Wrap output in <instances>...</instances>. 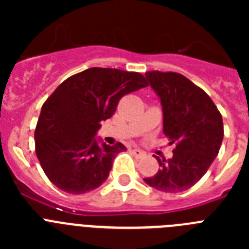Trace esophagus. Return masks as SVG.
Returning a JSON list of instances; mask_svg holds the SVG:
<instances>
[{"label":"esophagus","instance_id":"obj_1","mask_svg":"<svg viewBox=\"0 0 249 249\" xmlns=\"http://www.w3.org/2000/svg\"><path fill=\"white\" fill-rule=\"evenodd\" d=\"M132 155L136 158H142L144 156V152H142L141 149H132Z\"/></svg>","mask_w":249,"mask_h":249}]
</instances>
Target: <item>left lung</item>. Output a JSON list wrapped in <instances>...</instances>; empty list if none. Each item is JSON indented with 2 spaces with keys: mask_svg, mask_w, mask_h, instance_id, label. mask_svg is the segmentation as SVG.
<instances>
[{
  "mask_svg": "<svg viewBox=\"0 0 249 249\" xmlns=\"http://www.w3.org/2000/svg\"><path fill=\"white\" fill-rule=\"evenodd\" d=\"M163 109V133L176 144L173 157H156L160 169L144 178L167 193L183 192L206 175L223 140L222 114L201 87L177 72H146Z\"/></svg>",
  "mask_w": 249,
  "mask_h": 249,
  "instance_id": "obj_1",
  "label": "left lung"
}]
</instances>
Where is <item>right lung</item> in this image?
<instances>
[{
    "instance_id": "right-lung-1",
    "label": "right lung",
    "mask_w": 249,
    "mask_h": 249,
    "mask_svg": "<svg viewBox=\"0 0 249 249\" xmlns=\"http://www.w3.org/2000/svg\"><path fill=\"white\" fill-rule=\"evenodd\" d=\"M140 72L92 67L68 77L42 105L35 129L36 156L57 188L72 195L96 190L107 179L116 155L126 151L94 140L121 98L147 87Z\"/></svg>"
}]
</instances>
